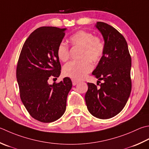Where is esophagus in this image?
Wrapping results in <instances>:
<instances>
[{"label":"esophagus","mask_w":149,"mask_h":149,"mask_svg":"<svg viewBox=\"0 0 149 149\" xmlns=\"http://www.w3.org/2000/svg\"><path fill=\"white\" fill-rule=\"evenodd\" d=\"M72 84L74 86L76 85L77 84H78L79 83V81H77V80H75V79H72Z\"/></svg>","instance_id":"esophagus-1"}]
</instances>
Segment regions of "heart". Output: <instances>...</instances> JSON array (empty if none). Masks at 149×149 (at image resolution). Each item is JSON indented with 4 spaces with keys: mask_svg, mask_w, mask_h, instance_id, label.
<instances>
[{
    "mask_svg": "<svg viewBox=\"0 0 149 149\" xmlns=\"http://www.w3.org/2000/svg\"><path fill=\"white\" fill-rule=\"evenodd\" d=\"M69 42L73 47H80L79 61H71L63 67L65 76L72 79L81 80L93 68V63H97L104 54V45L101 38L90 31L79 30L69 38ZM57 55L63 62L68 60L70 54L68 46L64 42L59 44L57 48Z\"/></svg>",
    "mask_w": 149,
    "mask_h": 149,
    "instance_id": "b5f03b06",
    "label": "heart"
}]
</instances>
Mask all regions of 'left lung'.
<instances>
[{"instance_id": "obj_1", "label": "left lung", "mask_w": 149, "mask_h": 149, "mask_svg": "<svg viewBox=\"0 0 149 149\" xmlns=\"http://www.w3.org/2000/svg\"><path fill=\"white\" fill-rule=\"evenodd\" d=\"M95 26L103 37L104 50L92 75L103 83L100 88L88 83L85 101L92 116L105 119L118 114L129 100L132 88L131 57L126 40L116 29L102 22Z\"/></svg>"}]
</instances>
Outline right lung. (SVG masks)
Listing matches in <instances>:
<instances>
[{
  "instance_id": "1",
  "label": "right lung",
  "mask_w": 149,
  "mask_h": 149,
  "mask_svg": "<svg viewBox=\"0 0 149 149\" xmlns=\"http://www.w3.org/2000/svg\"><path fill=\"white\" fill-rule=\"evenodd\" d=\"M66 28L43 26L30 35L22 46L17 66L20 97L32 118L43 123L57 120L65 113L66 99L72 86L69 77L48 84L58 77L61 64L57 48Z\"/></svg>"
}]
</instances>
